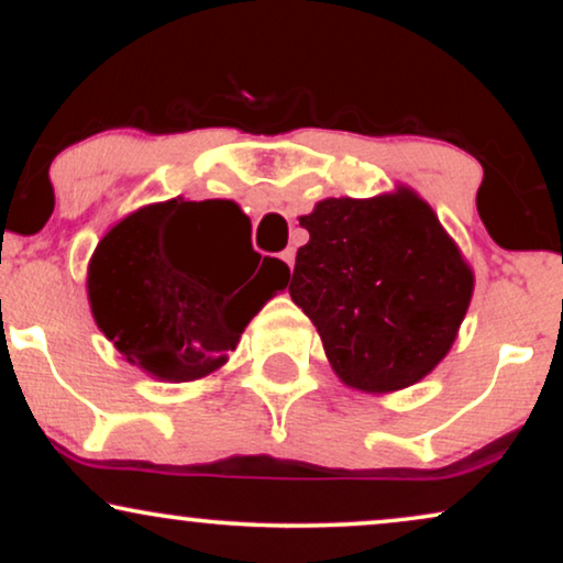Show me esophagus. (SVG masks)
Instances as JSON below:
<instances>
[{
	"label": "esophagus",
	"instance_id": "34e87169",
	"mask_svg": "<svg viewBox=\"0 0 563 563\" xmlns=\"http://www.w3.org/2000/svg\"><path fill=\"white\" fill-rule=\"evenodd\" d=\"M282 261H284V264H287L289 268H295V251H291V249L284 251V253H282Z\"/></svg>",
	"mask_w": 563,
	"mask_h": 563
}]
</instances>
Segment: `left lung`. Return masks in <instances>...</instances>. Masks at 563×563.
<instances>
[{
	"instance_id": "8db88e82",
	"label": "left lung",
	"mask_w": 563,
	"mask_h": 563,
	"mask_svg": "<svg viewBox=\"0 0 563 563\" xmlns=\"http://www.w3.org/2000/svg\"><path fill=\"white\" fill-rule=\"evenodd\" d=\"M289 295L312 320L345 387L391 395L433 372L456 341L474 268L426 199L399 184L328 197L299 218Z\"/></svg>"
}]
</instances>
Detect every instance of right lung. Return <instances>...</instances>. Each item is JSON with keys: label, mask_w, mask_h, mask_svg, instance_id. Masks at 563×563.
<instances>
[{"label": "right lung", "mask_w": 563, "mask_h": 563, "mask_svg": "<svg viewBox=\"0 0 563 563\" xmlns=\"http://www.w3.org/2000/svg\"><path fill=\"white\" fill-rule=\"evenodd\" d=\"M225 222H245L228 199H166L114 222L91 253L87 297L97 328L153 379L218 374L253 314L287 287L289 268L279 258L251 249L253 266L235 264ZM238 286L244 289L235 292Z\"/></svg>", "instance_id": "add662e5"}]
</instances>
